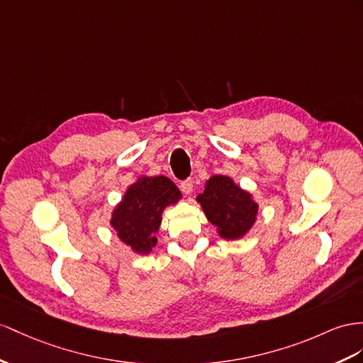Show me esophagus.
<instances>
[{"mask_svg": "<svg viewBox=\"0 0 363 363\" xmlns=\"http://www.w3.org/2000/svg\"><path fill=\"white\" fill-rule=\"evenodd\" d=\"M181 190H182L185 194H190V193L193 191V181H191V179L182 181V182H181Z\"/></svg>", "mask_w": 363, "mask_h": 363, "instance_id": "34e87169", "label": "esophagus"}]
</instances>
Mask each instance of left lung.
I'll list each match as a JSON object with an SVG mask.
<instances>
[{"mask_svg":"<svg viewBox=\"0 0 363 363\" xmlns=\"http://www.w3.org/2000/svg\"><path fill=\"white\" fill-rule=\"evenodd\" d=\"M196 201L224 239H240L256 222L259 206L252 194L240 189L228 176H211Z\"/></svg>","mask_w":363,"mask_h":363,"instance_id":"obj_1","label":"left lung"}]
</instances>
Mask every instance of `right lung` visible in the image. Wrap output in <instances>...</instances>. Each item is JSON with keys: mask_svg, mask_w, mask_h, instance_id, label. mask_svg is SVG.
I'll use <instances>...</instances> for the list:
<instances>
[{"mask_svg": "<svg viewBox=\"0 0 363 363\" xmlns=\"http://www.w3.org/2000/svg\"><path fill=\"white\" fill-rule=\"evenodd\" d=\"M181 198L179 189L165 176H141L111 211L110 225L135 253L148 255L157 242L164 208Z\"/></svg>", "mask_w": 363, "mask_h": 363, "instance_id": "add662e5", "label": "right lung"}]
</instances>
